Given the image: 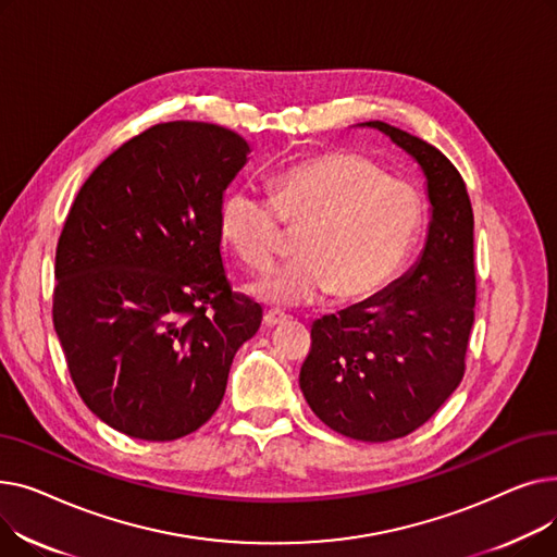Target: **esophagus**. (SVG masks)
<instances>
[{"mask_svg":"<svg viewBox=\"0 0 557 557\" xmlns=\"http://www.w3.org/2000/svg\"><path fill=\"white\" fill-rule=\"evenodd\" d=\"M286 315L280 311H267L263 313V327H277L280 323H284Z\"/></svg>","mask_w":557,"mask_h":557,"instance_id":"1","label":"esophagus"}]
</instances>
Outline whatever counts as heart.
I'll return each instance as SVG.
<instances>
[{
    "mask_svg": "<svg viewBox=\"0 0 557 557\" xmlns=\"http://www.w3.org/2000/svg\"><path fill=\"white\" fill-rule=\"evenodd\" d=\"M288 227H302L300 257L248 286L273 307L368 300L395 280L424 223L413 185L391 178L370 158L332 151L277 171L271 196L250 185L230 189L219 208L223 242L248 267L267 269Z\"/></svg>",
    "mask_w": 557,
    "mask_h": 557,
    "instance_id": "obj_1",
    "label": "heart"
}]
</instances>
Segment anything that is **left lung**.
<instances>
[{"label":"left lung","instance_id":"left-lung-1","mask_svg":"<svg viewBox=\"0 0 557 557\" xmlns=\"http://www.w3.org/2000/svg\"><path fill=\"white\" fill-rule=\"evenodd\" d=\"M382 131L426 178L431 223L416 267L395 284L311 325L300 388L330 429L386 443L420 429L465 374L474 325V214L458 169L424 139Z\"/></svg>","mask_w":557,"mask_h":557}]
</instances>
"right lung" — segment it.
Returning <instances> with one entry per match:
<instances>
[{
    "instance_id": "1",
    "label": "right lung",
    "mask_w": 557,
    "mask_h": 557,
    "mask_svg": "<svg viewBox=\"0 0 557 557\" xmlns=\"http://www.w3.org/2000/svg\"><path fill=\"white\" fill-rule=\"evenodd\" d=\"M248 141L166 122L110 153L81 187L55 248L53 327L90 411L169 443L219 408L261 307L234 294L219 208Z\"/></svg>"
}]
</instances>
